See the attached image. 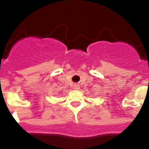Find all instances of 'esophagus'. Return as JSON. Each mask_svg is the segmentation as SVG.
Returning a JSON list of instances; mask_svg holds the SVG:
<instances>
[{
	"instance_id": "obj_1",
	"label": "esophagus",
	"mask_w": 149,
	"mask_h": 149,
	"mask_svg": "<svg viewBox=\"0 0 149 149\" xmlns=\"http://www.w3.org/2000/svg\"><path fill=\"white\" fill-rule=\"evenodd\" d=\"M74 89H80V86H79L78 84H74Z\"/></svg>"
}]
</instances>
